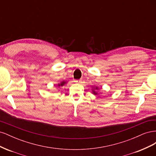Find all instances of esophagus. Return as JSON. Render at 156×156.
<instances>
[{
  "label": "esophagus",
  "instance_id": "esophagus-1",
  "mask_svg": "<svg viewBox=\"0 0 156 156\" xmlns=\"http://www.w3.org/2000/svg\"><path fill=\"white\" fill-rule=\"evenodd\" d=\"M75 82H77L78 83H82V80L80 79V80H77V81H75Z\"/></svg>",
  "mask_w": 156,
  "mask_h": 156
}]
</instances>
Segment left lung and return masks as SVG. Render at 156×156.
Here are the masks:
<instances>
[{
	"instance_id": "left-lung-1",
	"label": "left lung",
	"mask_w": 156,
	"mask_h": 156,
	"mask_svg": "<svg viewBox=\"0 0 156 156\" xmlns=\"http://www.w3.org/2000/svg\"><path fill=\"white\" fill-rule=\"evenodd\" d=\"M99 89V88L98 87H93V88H92V93L94 95H98V93L97 92L98 90ZM99 97V96H98Z\"/></svg>"
}]
</instances>
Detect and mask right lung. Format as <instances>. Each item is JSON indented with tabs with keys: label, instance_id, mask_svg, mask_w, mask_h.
I'll return each instance as SVG.
<instances>
[{
	"label": "right lung",
	"instance_id": "1",
	"mask_svg": "<svg viewBox=\"0 0 156 156\" xmlns=\"http://www.w3.org/2000/svg\"><path fill=\"white\" fill-rule=\"evenodd\" d=\"M66 83H67V82H66V81H62V82H60V83H58V87H62V86H64V84H66Z\"/></svg>",
	"mask_w": 156,
	"mask_h": 156
}]
</instances>
